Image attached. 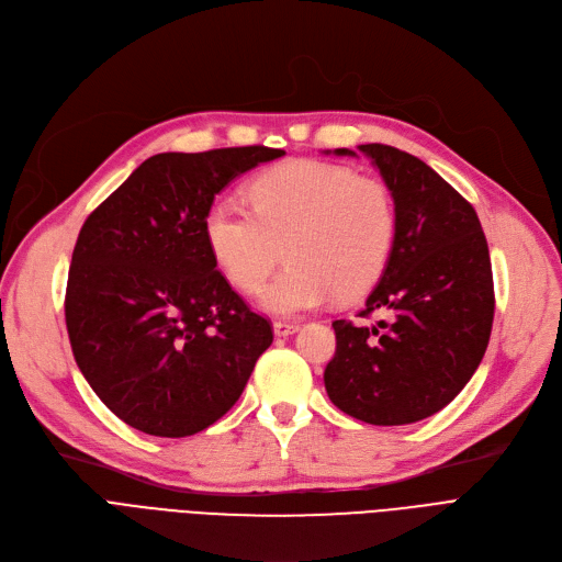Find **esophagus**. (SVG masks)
<instances>
[{"instance_id": "esophagus-1", "label": "esophagus", "mask_w": 562, "mask_h": 562, "mask_svg": "<svg viewBox=\"0 0 562 562\" xmlns=\"http://www.w3.org/2000/svg\"><path fill=\"white\" fill-rule=\"evenodd\" d=\"M299 328H301L299 324H289V322H276V324H273V333H276L278 337L294 335Z\"/></svg>"}]
</instances>
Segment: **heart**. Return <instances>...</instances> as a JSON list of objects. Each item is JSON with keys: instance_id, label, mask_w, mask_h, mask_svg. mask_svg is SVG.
<instances>
[{"instance_id": "obj_1", "label": "heart", "mask_w": 562, "mask_h": 562, "mask_svg": "<svg viewBox=\"0 0 562 562\" xmlns=\"http://www.w3.org/2000/svg\"><path fill=\"white\" fill-rule=\"evenodd\" d=\"M252 211L215 200L204 238L223 276L252 294L278 266L286 268L259 294V307L296 316L372 289L397 236V206L387 183L345 165L289 160L250 186Z\"/></svg>"}]
</instances>
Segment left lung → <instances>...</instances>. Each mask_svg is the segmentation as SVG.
<instances>
[{"label":"left lung","instance_id":"left-lung-1","mask_svg":"<svg viewBox=\"0 0 562 562\" xmlns=\"http://www.w3.org/2000/svg\"><path fill=\"white\" fill-rule=\"evenodd\" d=\"M395 198L393 255L358 316L333 322L330 402L370 425H411L448 406L471 381L494 324L492 259L475 209L420 158L360 144ZM337 156H356L335 149Z\"/></svg>","mask_w":562,"mask_h":562}]
</instances>
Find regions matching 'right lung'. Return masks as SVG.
Listing matches in <instances>:
<instances>
[{
  "mask_svg": "<svg viewBox=\"0 0 562 562\" xmlns=\"http://www.w3.org/2000/svg\"><path fill=\"white\" fill-rule=\"evenodd\" d=\"M280 156L268 146L158 154L85 221L68 268V339L126 425L165 438L206 429L271 347V324L215 268L204 215L236 177Z\"/></svg>",
  "mask_w": 562,
  "mask_h": 562,
  "instance_id": "1",
  "label": "right lung"
}]
</instances>
